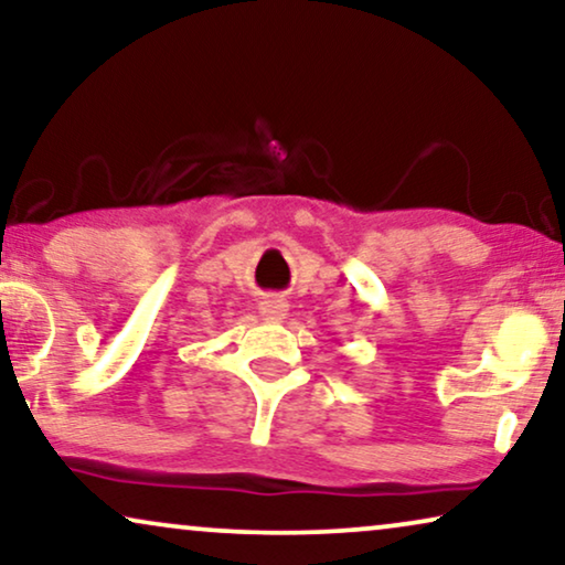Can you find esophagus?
<instances>
[{
    "mask_svg": "<svg viewBox=\"0 0 565 565\" xmlns=\"http://www.w3.org/2000/svg\"><path fill=\"white\" fill-rule=\"evenodd\" d=\"M259 316L265 321H282L288 316V300L282 298H265L259 303Z\"/></svg>",
    "mask_w": 565,
    "mask_h": 565,
    "instance_id": "1",
    "label": "esophagus"
}]
</instances>
